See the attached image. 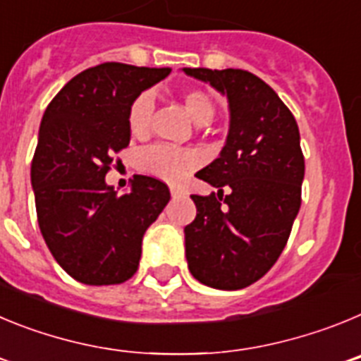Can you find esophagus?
I'll return each mask as SVG.
<instances>
[{
	"instance_id": "34e87169",
	"label": "esophagus",
	"mask_w": 361,
	"mask_h": 361,
	"mask_svg": "<svg viewBox=\"0 0 361 361\" xmlns=\"http://www.w3.org/2000/svg\"><path fill=\"white\" fill-rule=\"evenodd\" d=\"M170 193L173 199H178V197H184L186 195V191L183 190V188H178V186H170Z\"/></svg>"
}]
</instances>
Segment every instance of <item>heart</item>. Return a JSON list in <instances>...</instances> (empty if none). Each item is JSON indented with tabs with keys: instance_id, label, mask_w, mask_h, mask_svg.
I'll use <instances>...</instances> for the list:
<instances>
[{
	"instance_id": "1",
	"label": "heart",
	"mask_w": 361,
	"mask_h": 361,
	"mask_svg": "<svg viewBox=\"0 0 361 361\" xmlns=\"http://www.w3.org/2000/svg\"><path fill=\"white\" fill-rule=\"evenodd\" d=\"M183 103L195 123L208 124L213 119L215 104L204 90L190 88L183 94ZM153 111H155V97L152 92H141L133 99L128 110V128L132 135L142 137L149 132ZM139 164H141V170L155 177L177 183L199 164V155L191 149L177 148V146L155 145L141 153Z\"/></svg>"
}]
</instances>
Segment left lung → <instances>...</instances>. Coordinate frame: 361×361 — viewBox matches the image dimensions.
I'll return each mask as SVG.
<instances>
[{"label": "left lung", "mask_w": 361, "mask_h": 361, "mask_svg": "<svg viewBox=\"0 0 361 361\" xmlns=\"http://www.w3.org/2000/svg\"><path fill=\"white\" fill-rule=\"evenodd\" d=\"M184 72L224 94L231 116L220 157L197 173L219 193L191 195L197 216L184 228L188 267L204 286L244 289L279 260L298 215L305 171L298 124L247 70Z\"/></svg>", "instance_id": "8db88e82"}]
</instances>
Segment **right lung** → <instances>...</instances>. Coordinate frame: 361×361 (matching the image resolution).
Returning <instances> with one entry per match:
<instances>
[{
    "mask_svg": "<svg viewBox=\"0 0 361 361\" xmlns=\"http://www.w3.org/2000/svg\"><path fill=\"white\" fill-rule=\"evenodd\" d=\"M170 72L103 63L70 79L44 110L30 168L37 222L56 262L86 286L135 275L146 229L170 200L159 178L135 175L121 197L104 180L130 145L132 101Z\"/></svg>",
    "mask_w": 361,
    "mask_h": 361,
    "instance_id": "right-lung-1",
    "label": "right lung"
}]
</instances>
